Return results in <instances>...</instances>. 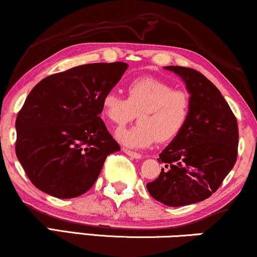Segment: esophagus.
Wrapping results in <instances>:
<instances>
[{
  "label": "esophagus",
  "instance_id": "34e87169",
  "mask_svg": "<svg viewBox=\"0 0 257 257\" xmlns=\"http://www.w3.org/2000/svg\"><path fill=\"white\" fill-rule=\"evenodd\" d=\"M122 151H124V153L127 154L128 157L135 158V159H140V158H142V154H140V153L133 152V151H130V150H127V149H122Z\"/></svg>",
  "mask_w": 257,
  "mask_h": 257
}]
</instances>
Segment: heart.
<instances>
[{"instance_id": "obj_1", "label": "heart", "mask_w": 257, "mask_h": 257, "mask_svg": "<svg viewBox=\"0 0 257 257\" xmlns=\"http://www.w3.org/2000/svg\"><path fill=\"white\" fill-rule=\"evenodd\" d=\"M126 92V99L113 91L101 99V113L117 126L131 121L138 113V125L115 135L125 146L143 149L156 140L170 142L185 127L191 112V96L186 91L173 90L153 77H142L130 82Z\"/></svg>"}]
</instances>
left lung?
<instances>
[{
  "mask_svg": "<svg viewBox=\"0 0 257 257\" xmlns=\"http://www.w3.org/2000/svg\"><path fill=\"white\" fill-rule=\"evenodd\" d=\"M185 83L191 112L182 131L165 147L164 165L146 185L157 201L170 207L192 205L209 198L234 167L237 157V121L219 89L195 70L165 66Z\"/></svg>",
  "mask_w": 257,
  "mask_h": 257,
  "instance_id": "1",
  "label": "left lung"
}]
</instances>
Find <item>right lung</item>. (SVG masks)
<instances>
[{"mask_svg": "<svg viewBox=\"0 0 257 257\" xmlns=\"http://www.w3.org/2000/svg\"><path fill=\"white\" fill-rule=\"evenodd\" d=\"M127 68L79 65L42 79L28 94L16 118V156L40 191L59 199L82 195L108 154L120 151L99 114L104 94Z\"/></svg>", "mask_w": 257, "mask_h": 257, "instance_id": "obj_1", "label": "right lung"}]
</instances>
